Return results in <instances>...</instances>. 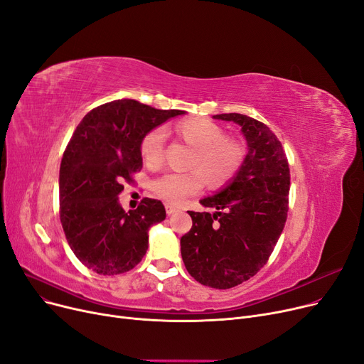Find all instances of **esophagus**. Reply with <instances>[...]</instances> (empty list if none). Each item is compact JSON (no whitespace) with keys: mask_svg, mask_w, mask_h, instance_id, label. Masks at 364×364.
<instances>
[{"mask_svg":"<svg viewBox=\"0 0 364 364\" xmlns=\"http://www.w3.org/2000/svg\"><path fill=\"white\" fill-rule=\"evenodd\" d=\"M165 211H166L168 215H172V214H176L178 211V208L174 206V205H171V203H166L165 205Z\"/></svg>","mask_w":364,"mask_h":364,"instance_id":"34e87169","label":"esophagus"}]
</instances>
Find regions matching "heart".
I'll use <instances>...</instances> for the list:
<instances>
[{
    "instance_id": "b5f03b06",
    "label": "heart",
    "mask_w": 364,
    "mask_h": 364,
    "mask_svg": "<svg viewBox=\"0 0 364 364\" xmlns=\"http://www.w3.org/2000/svg\"><path fill=\"white\" fill-rule=\"evenodd\" d=\"M178 136L195 149L187 159V172H169L151 184L158 198L168 203H181L198 195L205 180L213 187L230 183L242 169L246 159V146L236 139H227L225 131L209 119L195 118L177 125ZM165 129L155 127L144 132L140 140V153L146 164L159 166L164 162Z\"/></svg>"
}]
</instances>
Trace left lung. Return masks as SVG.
Returning a JSON list of instances; mask_svg holds the SVG:
<instances>
[{"instance_id":"8db88e82","label":"left lung","mask_w":364,"mask_h":364,"mask_svg":"<svg viewBox=\"0 0 364 364\" xmlns=\"http://www.w3.org/2000/svg\"><path fill=\"white\" fill-rule=\"evenodd\" d=\"M214 118L242 127L247 155L230 184L200 200L215 214L188 211L193 225L181 237V257L195 280L230 289L269 261L288 218L291 172L282 143L265 124L240 113Z\"/></svg>"}]
</instances>
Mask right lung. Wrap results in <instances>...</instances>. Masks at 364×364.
Wrapping results in <instances>:
<instances>
[{
  "instance_id": "1",
  "label": "right lung",
  "mask_w": 364,
  "mask_h": 364,
  "mask_svg": "<svg viewBox=\"0 0 364 364\" xmlns=\"http://www.w3.org/2000/svg\"><path fill=\"white\" fill-rule=\"evenodd\" d=\"M184 110H161L122 99L90 110L63 153L59 176L60 223L66 240L87 269L113 276L132 270L144 257L147 230L165 220L161 200L143 198L125 213L118 202L124 181L143 168L144 132Z\"/></svg>"
}]
</instances>
